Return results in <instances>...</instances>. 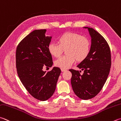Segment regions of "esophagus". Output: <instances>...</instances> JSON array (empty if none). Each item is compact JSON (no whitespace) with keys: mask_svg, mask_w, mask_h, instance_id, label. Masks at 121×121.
I'll return each mask as SVG.
<instances>
[{"mask_svg":"<svg viewBox=\"0 0 121 121\" xmlns=\"http://www.w3.org/2000/svg\"><path fill=\"white\" fill-rule=\"evenodd\" d=\"M61 71H62V72L67 71V70L66 69H61Z\"/></svg>","mask_w":121,"mask_h":121,"instance_id":"esophagus-1","label":"esophagus"}]
</instances>
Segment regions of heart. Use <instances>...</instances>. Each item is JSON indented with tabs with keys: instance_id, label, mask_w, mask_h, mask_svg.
Returning <instances> with one entry per match:
<instances>
[{
	"instance_id": "b5f03b06",
	"label": "heart",
	"mask_w": 121,
	"mask_h": 121,
	"mask_svg": "<svg viewBox=\"0 0 121 121\" xmlns=\"http://www.w3.org/2000/svg\"><path fill=\"white\" fill-rule=\"evenodd\" d=\"M49 53L55 58L60 56L65 50V56L54 61V65L61 69H67L77 62H82L86 59L91 51V41L85 36L73 32L63 33L57 39V44L49 43L48 47Z\"/></svg>"
}]
</instances>
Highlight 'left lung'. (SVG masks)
<instances>
[{"instance_id": "obj_1", "label": "left lung", "mask_w": 121, "mask_h": 121, "mask_svg": "<svg viewBox=\"0 0 121 121\" xmlns=\"http://www.w3.org/2000/svg\"><path fill=\"white\" fill-rule=\"evenodd\" d=\"M88 28L91 38L89 54L77 67L83 71L70 69L71 83L74 94L83 100L91 99L102 90L108 77L111 67V50L102 35L91 27Z\"/></svg>"}]
</instances>
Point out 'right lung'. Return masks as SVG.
I'll return each mask as SVG.
<instances>
[{"label":"right lung","mask_w":121,"mask_h":121,"mask_svg":"<svg viewBox=\"0 0 121 121\" xmlns=\"http://www.w3.org/2000/svg\"><path fill=\"white\" fill-rule=\"evenodd\" d=\"M46 30H33L25 37L16 48L17 74L27 91L37 99L47 100L53 95L61 70L54 67L50 71L43 68L51 67L53 61L48 51L51 36H45Z\"/></svg>","instance_id":"add662e5"}]
</instances>
